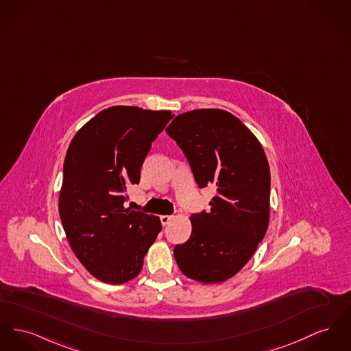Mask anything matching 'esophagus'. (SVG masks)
<instances>
[{"label":"esophagus","mask_w":351,"mask_h":351,"mask_svg":"<svg viewBox=\"0 0 351 351\" xmlns=\"http://www.w3.org/2000/svg\"><path fill=\"white\" fill-rule=\"evenodd\" d=\"M172 216H168V215H163V216H160V221H162V226L165 227V226H168L171 221H172Z\"/></svg>","instance_id":"34e87169"}]
</instances>
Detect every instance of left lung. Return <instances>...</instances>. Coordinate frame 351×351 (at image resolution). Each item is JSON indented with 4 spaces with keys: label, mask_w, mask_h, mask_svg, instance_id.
I'll return each instance as SVG.
<instances>
[{
    "label": "left lung",
    "mask_w": 351,
    "mask_h": 351,
    "mask_svg": "<svg viewBox=\"0 0 351 351\" xmlns=\"http://www.w3.org/2000/svg\"><path fill=\"white\" fill-rule=\"evenodd\" d=\"M183 149L200 188L213 186L210 210L192 215V233L173 249L186 277L217 284L239 273L263 241L269 224L270 172L264 148L226 110L178 115L165 128Z\"/></svg>",
    "instance_id": "1"
}]
</instances>
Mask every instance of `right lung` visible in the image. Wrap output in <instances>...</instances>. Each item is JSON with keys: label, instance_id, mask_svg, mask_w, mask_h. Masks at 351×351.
<instances>
[{"label": "right lung", "instance_id": "obj_1", "mask_svg": "<svg viewBox=\"0 0 351 351\" xmlns=\"http://www.w3.org/2000/svg\"><path fill=\"white\" fill-rule=\"evenodd\" d=\"M171 111L112 106L75 134L66 152L60 216L77 258L95 278L119 285L135 278L162 230L160 219L124 208L152 142Z\"/></svg>", "mask_w": 351, "mask_h": 351}]
</instances>
